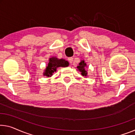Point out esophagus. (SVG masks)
<instances>
[{
  "label": "esophagus",
  "mask_w": 135,
  "mask_h": 135,
  "mask_svg": "<svg viewBox=\"0 0 135 135\" xmlns=\"http://www.w3.org/2000/svg\"><path fill=\"white\" fill-rule=\"evenodd\" d=\"M73 58L72 57H70V58H69V59H68V60H69V63H70V64H72V63H73Z\"/></svg>",
  "instance_id": "esophagus-1"
}]
</instances>
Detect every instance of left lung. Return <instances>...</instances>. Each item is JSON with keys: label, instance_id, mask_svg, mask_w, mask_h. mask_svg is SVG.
<instances>
[{"label": "left lung", "instance_id": "obj_1", "mask_svg": "<svg viewBox=\"0 0 135 135\" xmlns=\"http://www.w3.org/2000/svg\"><path fill=\"white\" fill-rule=\"evenodd\" d=\"M86 66L87 65L86 63H85V61L84 60H81L79 63V65L76 67L78 70H79L80 72H81V74L84 76H86L87 75H88V72H87L86 69H85V68H86Z\"/></svg>", "mask_w": 135, "mask_h": 135}]
</instances>
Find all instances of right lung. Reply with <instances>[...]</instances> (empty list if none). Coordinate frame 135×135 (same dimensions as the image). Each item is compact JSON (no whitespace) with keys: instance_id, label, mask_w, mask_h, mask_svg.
Returning a JSON list of instances; mask_svg holds the SVG:
<instances>
[{"instance_id":"1","label":"right lung","mask_w":135,"mask_h":135,"mask_svg":"<svg viewBox=\"0 0 135 135\" xmlns=\"http://www.w3.org/2000/svg\"><path fill=\"white\" fill-rule=\"evenodd\" d=\"M69 62L63 59H59L55 57H52L49 59V63L46 66V69L43 72V75L47 77H51L53 73L57 71V69L60 67H68Z\"/></svg>"}]
</instances>
